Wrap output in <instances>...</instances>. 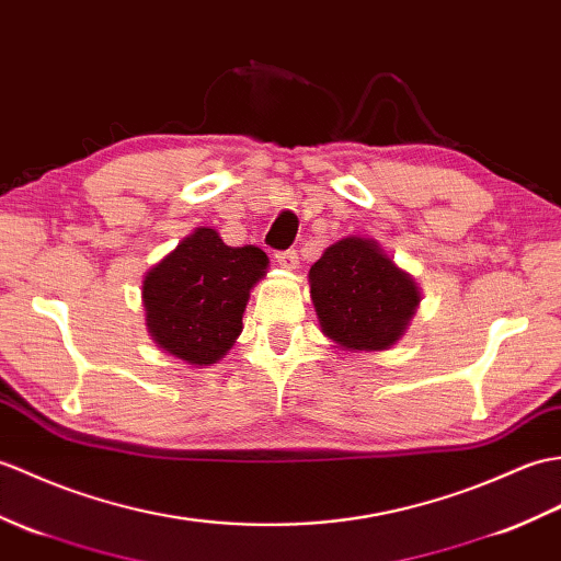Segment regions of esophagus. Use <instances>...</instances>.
I'll list each match as a JSON object with an SVG mask.
<instances>
[{
	"instance_id": "esophagus-1",
	"label": "esophagus",
	"mask_w": 561,
	"mask_h": 561,
	"mask_svg": "<svg viewBox=\"0 0 561 561\" xmlns=\"http://www.w3.org/2000/svg\"><path fill=\"white\" fill-rule=\"evenodd\" d=\"M275 260H277V265H279L282 270L294 272V270L298 267V253H296V251H282V253L275 255Z\"/></svg>"
}]
</instances>
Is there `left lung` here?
Returning a JSON list of instances; mask_svg holds the SVG:
<instances>
[{
	"label": "left lung",
	"mask_w": 561,
	"mask_h": 561,
	"mask_svg": "<svg viewBox=\"0 0 561 561\" xmlns=\"http://www.w3.org/2000/svg\"><path fill=\"white\" fill-rule=\"evenodd\" d=\"M320 330L351 354L392 348L421 306V286L375 239L344 237L308 272Z\"/></svg>",
	"instance_id": "left-lung-1"
}]
</instances>
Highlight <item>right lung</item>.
<instances>
[{"mask_svg":"<svg viewBox=\"0 0 561 561\" xmlns=\"http://www.w3.org/2000/svg\"><path fill=\"white\" fill-rule=\"evenodd\" d=\"M267 265L257 245H227L213 227L193 229L142 277L152 342L191 368L221 360L239 340L251 289Z\"/></svg>","mask_w":561,"mask_h":561,"instance_id":"add662e5","label":"right lung"}]
</instances>
